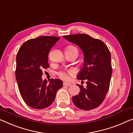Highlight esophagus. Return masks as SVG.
Segmentation results:
<instances>
[{
  "instance_id": "obj_1",
  "label": "esophagus",
  "mask_w": 133,
  "mask_h": 133,
  "mask_svg": "<svg viewBox=\"0 0 133 133\" xmlns=\"http://www.w3.org/2000/svg\"><path fill=\"white\" fill-rule=\"evenodd\" d=\"M63 85H66V86H70L71 84L70 83H68L67 82H63Z\"/></svg>"
}]
</instances>
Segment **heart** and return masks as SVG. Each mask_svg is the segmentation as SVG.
Masks as SVG:
<instances>
[{
    "instance_id": "heart-1",
    "label": "heart",
    "mask_w": 133,
    "mask_h": 133,
    "mask_svg": "<svg viewBox=\"0 0 133 133\" xmlns=\"http://www.w3.org/2000/svg\"><path fill=\"white\" fill-rule=\"evenodd\" d=\"M66 49H76L77 50V49L75 48V46H72V45H70V46H68L67 48ZM72 74V72L71 71H68L67 72H60L58 73L59 77L61 79H67L69 78V75H70Z\"/></svg>"
}]
</instances>
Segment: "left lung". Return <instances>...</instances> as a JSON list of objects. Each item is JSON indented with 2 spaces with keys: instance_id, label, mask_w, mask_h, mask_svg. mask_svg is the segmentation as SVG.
<instances>
[{
  "instance_id": "left-lung-1",
  "label": "left lung",
  "mask_w": 133,
  "mask_h": 133,
  "mask_svg": "<svg viewBox=\"0 0 133 133\" xmlns=\"http://www.w3.org/2000/svg\"><path fill=\"white\" fill-rule=\"evenodd\" d=\"M63 37L78 45L84 56V66L77 78L86 80L87 87L77 84L81 91L72 97L73 103L82 110L97 108L103 102L109 88L112 72L110 51L103 42L86 34L63 36Z\"/></svg>"
}]
</instances>
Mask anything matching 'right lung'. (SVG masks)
<instances>
[{
    "instance_id": "obj_1",
    "label": "right lung",
    "mask_w": 133,
    "mask_h": 133,
    "mask_svg": "<svg viewBox=\"0 0 133 133\" xmlns=\"http://www.w3.org/2000/svg\"><path fill=\"white\" fill-rule=\"evenodd\" d=\"M60 37L41 36L28 40L17 55L15 77L20 94L31 108L41 109L50 106L56 93L63 87L59 79H42V69L49 67L48 53Z\"/></svg>"
}]
</instances>
